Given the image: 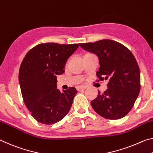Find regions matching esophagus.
<instances>
[{
	"label": "esophagus",
	"instance_id": "obj_1",
	"mask_svg": "<svg viewBox=\"0 0 153 153\" xmlns=\"http://www.w3.org/2000/svg\"><path fill=\"white\" fill-rule=\"evenodd\" d=\"M87 88V86H77L76 87V89L78 91H80V90H82V89H85Z\"/></svg>",
	"mask_w": 153,
	"mask_h": 153
}]
</instances>
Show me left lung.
I'll use <instances>...</instances> for the list:
<instances>
[{"mask_svg":"<svg viewBox=\"0 0 153 153\" xmlns=\"http://www.w3.org/2000/svg\"><path fill=\"white\" fill-rule=\"evenodd\" d=\"M99 58L97 81L109 80L108 89L91 102L94 110L105 119H121L129 113L140 91V72L136 58L126 46L110 39L79 43Z\"/></svg>","mask_w":153,"mask_h":153,"instance_id":"8db88e82","label":"left lung"}]
</instances>
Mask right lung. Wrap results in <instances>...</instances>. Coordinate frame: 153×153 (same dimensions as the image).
<instances>
[{"label": "right lung", "instance_id": "obj_1", "mask_svg": "<svg viewBox=\"0 0 153 153\" xmlns=\"http://www.w3.org/2000/svg\"><path fill=\"white\" fill-rule=\"evenodd\" d=\"M79 47L47 42L37 45L25 56L19 68V82L24 103L37 121L54 124L69 112L77 91L69 87L60 92L57 75L64 73L67 59Z\"/></svg>", "mask_w": 153, "mask_h": 153}]
</instances>
